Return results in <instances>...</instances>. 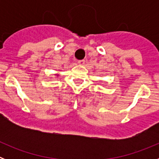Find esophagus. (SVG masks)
<instances>
[{"label":"esophagus","instance_id":"esophagus-1","mask_svg":"<svg viewBox=\"0 0 159 159\" xmlns=\"http://www.w3.org/2000/svg\"><path fill=\"white\" fill-rule=\"evenodd\" d=\"M84 63H85V60H79V61H78V64H80V65H84Z\"/></svg>","mask_w":159,"mask_h":159}]
</instances>
